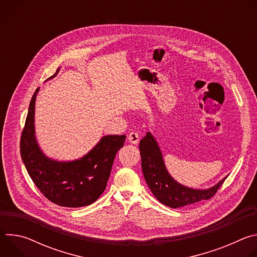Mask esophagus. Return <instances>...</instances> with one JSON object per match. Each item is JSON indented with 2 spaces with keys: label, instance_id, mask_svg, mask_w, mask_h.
I'll list each match as a JSON object with an SVG mask.
<instances>
[{
  "label": "esophagus",
  "instance_id": "obj_1",
  "mask_svg": "<svg viewBox=\"0 0 257 257\" xmlns=\"http://www.w3.org/2000/svg\"><path fill=\"white\" fill-rule=\"evenodd\" d=\"M128 140L133 144H137L139 141V134L136 132H130L128 135Z\"/></svg>",
  "mask_w": 257,
  "mask_h": 257
}]
</instances>
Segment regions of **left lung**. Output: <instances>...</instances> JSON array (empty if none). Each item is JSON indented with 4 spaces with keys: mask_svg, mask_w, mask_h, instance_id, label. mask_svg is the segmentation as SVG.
I'll use <instances>...</instances> for the list:
<instances>
[{
    "mask_svg": "<svg viewBox=\"0 0 257 257\" xmlns=\"http://www.w3.org/2000/svg\"><path fill=\"white\" fill-rule=\"evenodd\" d=\"M139 151L143 176L151 191L161 203L172 208L211 198L227 178L208 189L189 188L180 184L169 174L160 146L151 132L140 140Z\"/></svg>",
    "mask_w": 257,
    "mask_h": 257,
    "instance_id": "obj_1",
    "label": "left lung"
}]
</instances>
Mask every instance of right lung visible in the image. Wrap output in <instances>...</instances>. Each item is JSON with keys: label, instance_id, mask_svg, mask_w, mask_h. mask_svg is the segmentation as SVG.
Masks as SVG:
<instances>
[{"label": "right lung", "instance_id": "right-lung-1", "mask_svg": "<svg viewBox=\"0 0 257 257\" xmlns=\"http://www.w3.org/2000/svg\"><path fill=\"white\" fill-rule=\"evenodd\" d=\"M55 74L50 77H55ZM40 88L29 103L20 139L23 164L35 186L52 202L65 207H81L93 203L104 191L118 151L126 135H105L84 157L72 162L48 158L35 138L34 109Z\"/></svg>", "mask_w": 257, "mask_h": 257}]
</instances>
